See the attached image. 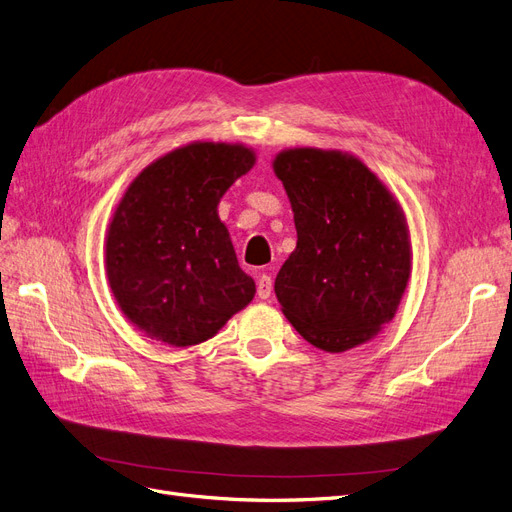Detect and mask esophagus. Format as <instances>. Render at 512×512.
<instances>
[{
    "mask_svg": "<svg viewBox=\"0 0 512 512\" xmlns=\"http://www.w3.org/2000/svg\"><path fill=\"white\" fill-rule=\"evenodd\" d=\"M256 292L260 299H269L271 292H273V280L269 275H260L258 277V284H256Z\"/></svg>",
    "mask_w": 512,
    "mask_h": 512,
    "instance_id": "esophagus-1",
    "label": "esophagus"
}]
</instances>
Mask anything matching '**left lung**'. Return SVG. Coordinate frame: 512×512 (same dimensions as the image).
<instances>
[{
	"instance_id": "obj_1",
	"label": "left lung",
	"mask_w": 512,
	"mask_h": 512,
	"mask_svg": "<svg viewBox=\"0 0 512 512\" xmlns=\"http://www.w3.org/2000/svg\"><path fill=\"white\" fill-rule=\"evenodd\" d=\"M297 228V247L275 277L284 316L309 344L346 352L397 314L412 273L404 209L348 151L288 147L273 160Z\"/></svg>"
}]
</instances>
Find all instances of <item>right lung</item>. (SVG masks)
<instances>
[{"instance_id":"obj_1","label":"right lung","mask_w":512,"mask_h":512,"mask_svg":"<svg viewBox=\"0 0 512 512\" xmlns=\"http://www.w3.org/2000/svg\"><path fill=\"white\" fill-rule=\"evenodd\" d=\"M256 164L243 143L192 141L138 173L104 239L113 297L156 342L203 344L250 305L256 284L241 271L218 205Z\"/></svg>"}]
</instances>
